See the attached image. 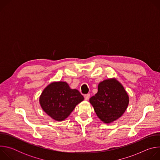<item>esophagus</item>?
Listing matches in <instances>:
<instances>
[{"mask_svg":"<svg viewBox=\"0 0 160 160\" xmlns=\"http://www.w3.org/2000/svg\"><path fill=\"white\" fill-rule=\"evenodd\" d=\"M84 98L86 101L88 100L89 98H90V94H85L84 95Z\"/></svg>","mask_w":160,"mask_h":160,"instance_id":"34e87169","label":"esophagus"}]
</instances>
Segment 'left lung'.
Segmentation results:
<instances>
[{
  "mask_svg": "<svg viewBox=\"0 0 160 160\" xmlns=\"http://www.w3.org/2000/svg\"><path fill=\"white\" fill-rule=\"evenodd\" d=\"M89 101L99 118L109 123L122 117L128 105L129 97L118 80L110 78L99 83L98 93Z\"/></svg>",
  "mask_w": 160,
  "mask_h": 160,
  "instance_id": "left-lung-1",
  "label": "left lung"
}]
</instances>
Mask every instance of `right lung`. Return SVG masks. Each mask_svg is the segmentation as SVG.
Segmentation results:
<instances>
[{"label": "right lung", "mask_w": 160, "mask_h": 160, "mask_svg": "<svg viewBox=\"0 0 160 160\" xmlns=\"http://www.w3.org/2000/svg\"><path fill=\"white\" fill-rule=\"evenodd\" d=\"M83 100L77 89H72L66 82H55L44 88L39 101L42 109L56 121H63Z\"/></svg>", "instance_id": "obj_1"}]
</instances>
